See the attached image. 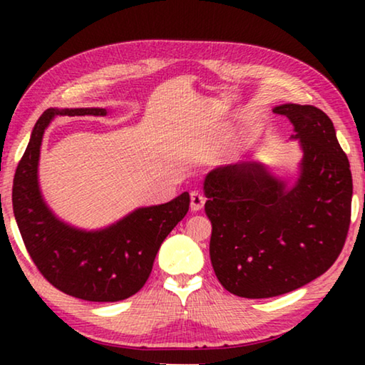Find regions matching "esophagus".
I'll return each mask as SVG.
<instances>
[{"label": "esophagus", "instance_id": "esophagus-1", "mask_svg": "<svg viewBox=\"0 0 365 365\" xmlns=\"http://www.w3.org/2000/svg\"><path fill=\"white\" fill-rule=\"evenodd\" d=\"M206 202V197L202 196L200 191H191L190 193V206H191V211H200L205 206Z\"/></svg>", "mask_w": 365, "mask_h": 365}]
</instances>
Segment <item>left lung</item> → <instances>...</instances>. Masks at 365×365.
Segmentation results:
<instances>
[{
  "mask_svg": "<svg viewBox=\"0 0 365 365\" xmlns=\"http://www.w3.org/2000/svg\"><path fill=\"white\" fill-rule=\"evenodd\" d=\"M274 113L289 119L301 143L294 185L259 163L214 169L205 180L214 272L227 292L250 299L289 293L325 274L351 222L353 177L330 117L309 104Z\"/></svg>",
  "mask_w": 365,
  "mask_h": 365,
  "instance_id": "1",
  "label": "left lung"
}]
</instances>
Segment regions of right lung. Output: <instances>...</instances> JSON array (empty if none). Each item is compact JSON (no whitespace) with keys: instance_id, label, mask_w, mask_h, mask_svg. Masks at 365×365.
<instances>
[{"instance_id":"1","label":"right lung","mask_w":365,"mask_h":365,"mask_svg":"<svg viewBox=\"0 0 365 365\" xmlns=\"http://www.w3.org/2000/svg\"><path fill=\"white\" fill-rule=\"evenodd\" d=\"M56 114L106 115V109H46L16 169L12 209L24 245L40 274L73 298L114 302L140 292L160 245L188 212L185 191L165 205L140 207L108 228L85 232L49 211L38 188V158L45 128Z\"/></svg>"}]
</instances>
